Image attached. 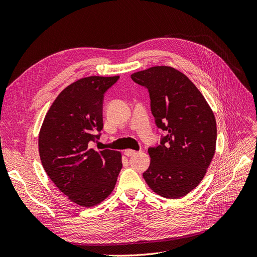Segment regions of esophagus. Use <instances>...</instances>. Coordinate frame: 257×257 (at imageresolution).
Masks as SVG:
<instances>
[{"label": "esophagus", "instance_id": "1", "mask_svg": "<svg viewBox=\"0 0 257 257\" xmlns=\"http://www.w3.org/2000/svg\"><path fill=\"white\" fill-rule=\"evenodd\" d=\"M137 152L135 150H132V149H126L124 150V154L126 155V157H133V155H135Z\"/></svg>", "mask_w": 257, "mask_h": 257}]
</instances>
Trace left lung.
Listing matches in <instances>:
<instances>
[{"instance_id": "1", "label": "left lung", "mask_w": 257, "mask_h": 257, "mask_svg": "<svg viewBox=\"0 0 257 257\" xmlns=\"http://www.w3.org/2000/svg\"><path fill=\"white\" fill-rule=\"evenodd\" d=\"M149 91L161 145L149 148L150 166L143 174L158 195L177 199L203 180L216 145L214 113L188 77L170 66H153L131 75Z\"/></svg>"}]
</instances>
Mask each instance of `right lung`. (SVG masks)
<instances>
[{"label": "right lung", "instance_id": "add662e5", "mask_svg": "<svg viewBox=\"0 0 257 257\" xmlns=\"http://www.w3.org/2000/svg\"><path fill=\"white\" fill-rule=\"evenodd\" d=\"M119 76H90L62 91L38 135L45 172L73 203L93 207L110 195L122 168L119 151L91 148L103 128L104 93Z\"/></svg>", "mask_w": 257, "mask_h": 257}]
</instances>
